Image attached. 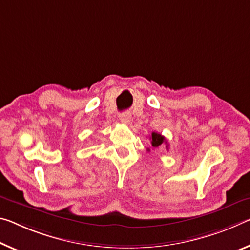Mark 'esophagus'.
<instances>
[{"label":"esophagus","mask_w":250,"mask_h":250,"mask_svg":"<svg viewBox=\"0 0 250 250\" xmlns=\"http://www.w3.org/2000/svg\"><path fill=\"white\" fill-rule=\"evenodd\" d=\"M119 119H120V121L124 125H129L130 121H131V116H130V113H128V112H124L120 114Z\"/></svg>","instance_id":"esophagus-1"}]
</instances>
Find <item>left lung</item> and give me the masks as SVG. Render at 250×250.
I'll return each instance as SVG.
<instances>
[{
	"mask_svg": "<svg viewBox=\"0 0 250 250\" xmlns=\"http://www.w3.org/2000/svg\"><path fill=\"white\" fill-rule=\"evenodd\" d=\"M150 140H151V146L153 148H159L162 145H167L166 138L158 132H152L151 137H150ZM166 148L168 149V145L166 146Z\"/></svg>",
	"mask_w": 250,
	"mask_h": 250,
	"instance_id": "1",
	"label": "left lung"
}]
</instances>
